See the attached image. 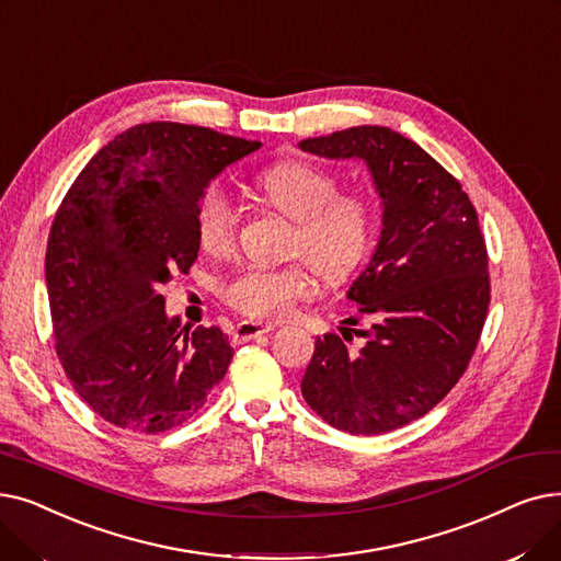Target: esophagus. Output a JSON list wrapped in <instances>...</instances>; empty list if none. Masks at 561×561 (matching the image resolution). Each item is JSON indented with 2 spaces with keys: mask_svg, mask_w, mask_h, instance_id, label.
Here are the masks:
<instances>
[{
  "mask_svg": "<svg viewBox=\"0 0 561 561\" xmlns=\"http://www.w3.org/2000/svg\"><path fill=\"white\" fill-rule=\"evenodd\" d=\"M276 327L274 324H262V322H239L237 329H234V335L232 340L234 342H247V340H253V337H260L264 333H272Z\"/></svg>",
  "mask_w": 561,
  "mask_h": 561,
  "instance_id": "obj_1",
  "label": "esophagus"
}]
</instances>
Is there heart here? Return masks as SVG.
<instances>
[{"label": "heart", "mask_w": 561, "mask_h": 561, "mask_svg": "<svg viewBox=\"0 0 561 561\" xmlns=\"http://www.w3.org/2000/svg\"><path fill=\"white\" fill-rule=\"evenodd\" d=\"M251 186L295 221L289 247L304 257L283 266H249L228 283L226 299L249 317L283 319L314 297V265L327 280L356 270L375 237V211L363 196L337 194V180L308 162L264 169ZM196 237L209 255H226L234 247L237 211L219 186H207L196 203Z\"/></svg>", "instance_id": "obj_1"}]
</instances>
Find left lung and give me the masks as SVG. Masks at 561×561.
Listing matches in <instances>:
<instances>
[{
	"instance_id": "1",
	"label": "left lung",
	"mask_w": 561,
	"mask_h": 561,
	"mask_svg": "<svg viewBox=\"0 0 561 561\" xmlns=\"http://www.w3.org/2000/svg\"><path fill=\"white\" fill-rule=\"evenodd\" d=\"M299 148L363 159L383 205L377 251L346 291L367 329L342 336L354 330L366 342L352 353L335 333L317 337L301 392L340 432L386 434L430 413L463 377L491 301L484 237L459 180L390 127L340 129Z\"/></svg>"
}]
</instances>
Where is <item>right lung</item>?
<instances>
[{
	"label": "right lung",
	"instance_id": "obj_1",
	"mask_svg": "<svg viewBox=\"0 0 561 561\" xmlns=\"http://www.w3.org/2000/svg\"><path fill=\"white\" fill-rule=\"evenodd\" d=\"M260 146L141 123L93 154L57 209L45 255L57 356L75 392L118 430L169 432L226 377L228 335L180 331L159 287L198 257L196 203L209 180Z\"/></svg>",
	"mask_w": 561,
	"mask_h": 561
}]
</instances>
